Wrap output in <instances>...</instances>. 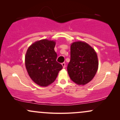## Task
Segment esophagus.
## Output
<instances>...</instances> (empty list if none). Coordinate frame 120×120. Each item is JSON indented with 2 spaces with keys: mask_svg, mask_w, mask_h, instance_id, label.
I'll list each match as a JSON object with an SVG mask.
<instances>
[{
  "mask_svg": "<svg viewBox=\"0 0 120 120\" xmlns=\"http://www.w3.org/2000/svg\"><path fill=\"white\" fill-rule=\"evenodd\" d=\"M62 66H63V68H65L66 67V64L65 63H62Z\"/></svg>",
  "mask_w": 120,
  "mask_h": 120,
  "instance_id": "1",
  "label": "esophagus"
}]
</instances>
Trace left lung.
<instances>
[{"mask_svg": "<svg viewBox=\"0 0 120 120\" xmlns=\"http://www.w3.org/2000/svg\"><path fill=\"white\" fill-rule=\"evenodd\" d=\"M98 65L96 52L89 44L82 41L71 43L67 71L74 83L83 86L90 82L97 72Z\"/></svg>", "mask_w": 120, "mask_h": 120, "instance_id": "8db88e82", "label": "left lung"}]
</instances>
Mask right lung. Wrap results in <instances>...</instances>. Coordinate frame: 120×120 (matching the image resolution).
<instances>
[{
    "label": "right lung",
    "mask_w": 120,
    "mask_h": 120,
    "mask_svg": "<svg viewBox=\"0 0 120 120\" xmlns=\"http://www.w3.org/2000/svg\"><path fill=\"white\" fill-rule=\"evenodd\" d=\"M56 42L47 39L34 42L27 49L25 63L29 75L35 83L46 87L53 83L63 66L56 61Z\"/></svg>",
    "instance_id": "add662e5"
}]
</instances>
